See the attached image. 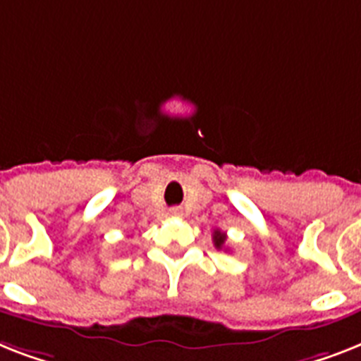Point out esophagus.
<instances>
[{
	"instance_id": "esophagus-1",
	"label": "esophagus",
	"mask_w": 361,
	"mask_h": 361,
	"mask_svg": "<svg viewBox=\"0 0 361 361\" xmlns=\"http://www.w3.org/2000/svg\"><path fill=\"white\" fill-rule=\"evenodd\" d=\"M171 215L172 216H181V215H183V211H181V207H172Z\"/></svg>"
}]
</instances>
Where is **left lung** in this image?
Instances as JSON below:
<instances>
[{
	"label": "left lung",
	"instance_id": "8db88e82",
	"mask_svg": "<svg viewBox=\"0 0 361 361\" xmlns=\"http://www.w3.org/2000/svg\"><path fill=\"white\" fill-rule=\"evenodd\" d=\"M213 243H215V247L219 248V250L224 248V245H226V233L221 230L213 231Z\"/></svg>",
	"mask_w": 361,
	"mask_h": 361
}]
</instances>
